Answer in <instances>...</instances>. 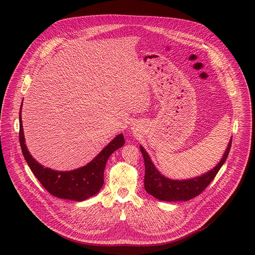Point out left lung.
<instances>
[{"mask_svg":"<svg viewBox=\"0 0 255 255\" xmlns=\"http://www.w3.org/2000/svg\"><path fill=\"white\" fill-rule=\"evenodd\" d=\"M232 142V137L228 146L225 150V154L223 155L222 160L218 163V165L209 171L208 173L202 175L200 177L190 179V180H170L163 175L155 168L154 164L151 163L148 155L144 148L140 145V151L143 157L144 167H145V174H144V189L145 191L154 196L155 198L161 201H188L193 199L194 197L198 196L204 191L208 185L214 180L215 176L225 163L228 154L230 151Z\"/></svg>","mask_w":255,"mask_h":255,"instance_id":"obj_1","label":"left lung"}]
</instances>
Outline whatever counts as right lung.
Listing matches in <instances>:
<instances>
[{
	"label": "right lung",
	"instance_id": "add662e5",
	"mask_svg": "<svg viewBox=\"0 0 255 255\" xmlns=\"http://www.w3.org/2000/svg\"><path fill=\"white\" fill-rule=\"evenodd\" d=\"M19 120L20 145L28 166L42 186L51 195L60 199L83 201L97 194L104 185L105 168L110 156L125 143L124 135L121 133L86 166L69 172H58L44 168L29 154V150L25 144L21 111L19 114Z\"/></svg>",
	"mask_w": 255,
	"mask_h": 255
}]
</instances>
